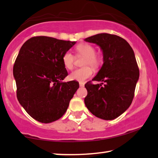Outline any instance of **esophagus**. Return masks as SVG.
Returning <instances> with one entry per match:
<instances>
[{
  "label": "esophagus",
  "mask_w": 158,
  "mask_h": 158,
  "mask_svg": "<svg viewBox=\"0 0 158 158\" xmlns=\"http://www.w3.org/2000/svg\"><path fill=\"white\" fill-rule=\"evenodd\" d=\"M79 86L80 87H84V83H83V82H79Z\"/></svg>",
  "instance_id": "esophagus-1"
}]
</instances>
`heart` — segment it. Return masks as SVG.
Returning <instances> with one entry per match:
<instances>
[{
	"label": "heart",
	"instance_id": "b5f03b06",
	"mask_svg": "<svg viewBox=\"0 0 158 158\" xmlns=\"http://www.w3.org/2000/svg\"><path fill=\"white\" fill-rule=\"evenodd\" d=\"M77 52L85 56L84 65H90L94 69H97L102 63V59L100 55L95 53L94 47L88 43H80L76 47ZM74 57L70 52H66L62 56V62L67 69H72L74 67ZM89 66H85L75 69L69 74V79L77 81H84L90 77L93 74V70Z\"/></svg>",
	"mask_w": 158,
	"mask_h": 158
}]
</instances>
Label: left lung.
<instances>
[{
  "label": "left lung",
  "instance_id": "8db88e82",
  "mask_svg": "<svg viewBox=\"0 0 158 158\" xmlns=\"http://www.w3.org/2000/svg\"><path fill=\"white\" fill-rule=\"evenodd\" d=\"M84 41L99 46L103 59L102 68L92 79L102 83L87 82L84 103L89 111L99 118H116L128 109L133 99L139 79L135 54L128 42L115 35L100 33Z\"/></svg>",
  "mask_w": 158,
  "mask_h": 158
}]
</instances>
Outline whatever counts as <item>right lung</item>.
I'll return each instance as SVG.
<instances>
[{"instance_id": "obj_1", "label": "right lung", "mask_w": 158, "mask_h": 158, "mask_svg": "<svg viewBox=\"0 0 158 158\" xmlns=\"http://www.w3.org/2000/svg\"><path fill=\"white\" fill-rule=\"evenodd\" d=\"M75 44L37 36L27 40L19 51L13 66L17 98L37 121L49 123L60 119L79 87L76 81H62L68 75L62 56Z\"/></svg>"}]
</instances>
